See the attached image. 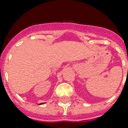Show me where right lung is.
Segmentation results:
<instances>
[{
    "instance_id": "1",
    "label": "right lung",
    "mask_w": 128,
    "mask_h": 128,
    "mask_svg": "<svg viewBox=\"0 0 128 128\" xmlns=\"http://www.w3.org/2000/svg\"><path fill=\"white\" fill-rule=\"evenodd\" d=\"M43 104V103H40L39 104Z\"/></svg>"
}]
</instances>
